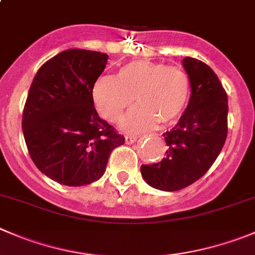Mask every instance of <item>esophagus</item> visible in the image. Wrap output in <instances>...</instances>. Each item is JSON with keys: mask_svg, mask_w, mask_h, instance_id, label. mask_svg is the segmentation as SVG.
<instances>
[{"mask_svg": "<svg viewBox=\"0 0 255 255\" xmlns=\"http://www.w3.org/2000/svg\"><path fill=\"white\" fill-rule=\"evenodd\" d=\"M136 140H137V136H135V135H126L125 136L126 144H132V142H135Z\"/></svg>", "mask_w": 255, "mask_h": 255, "instance_id": "obj_1", "label": "esophagus"}]
</instances>
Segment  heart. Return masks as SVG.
<instances>
[{"instance_id": "obj_1", "label": "heart", "mask_w": 255, "mask_h": 255, "mask_svg": "<svg viewBox=\"0 0 255 255\" xmlns=\"http://www.w3.org/2000/svg\"><path fill=\"white\" fill-rule=\"evenodd\" d=\"M189 75L180 67L147 60H135L123 65L116 77H99L93 85V100L98 113L108 121H116L125 109L135 106L121 120L125 131L151 129L181 118L190 100Z\"/></svg>"}]
</instances>
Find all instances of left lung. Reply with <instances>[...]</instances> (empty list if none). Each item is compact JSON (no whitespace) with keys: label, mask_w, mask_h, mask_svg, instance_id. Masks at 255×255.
I'll return each mask as SVG.
<instances>
[{"label":"left lung","mask_w":255,"mask_h":255,"mask_svg":"<svg viewBox=\"0 0 255 255\" xmlns=\"http://www.w3.org/2000/svg\"><path fill=\"white\" fill-rule=\"evenodd\" d=\"M191 95L185 113L162 134L168 149L161 161L141 165L150 186L164 191L186 188L202 178L217 160L228 134V96L215 72L200 60L185 57Z\"/></svg>","instance_id":"8db88e82"}]
</instances>
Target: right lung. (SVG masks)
Masks as SVG:
<instances>
[{"mask_svg": "<svg viewBox=\"0 0 255 255\" xmlns=\"http://www.w3.org/2000/svg\"><path fill=\"white\" fill-rule=\"evenodd\" d=\"M108 59L98 51H62L31 84L22 114L28 154L41 173L64 185L99 180L111 151L125 142L94 106L93 85Z\"/></svg>", "mask_w": 255, "mask_h": 255, "instance_id": "1", "label": "right lung"}]
</instances>
